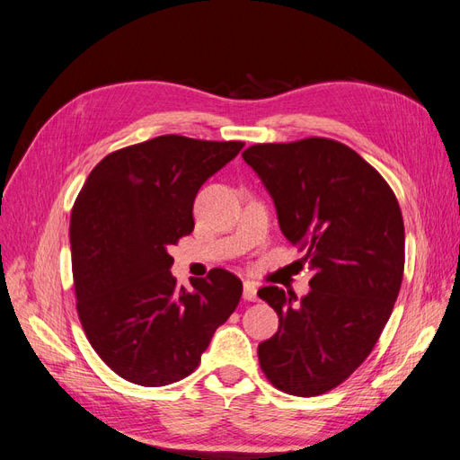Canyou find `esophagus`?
<instances>
[{
  "label": "esophagus",
  "mask_w": 460,
  "mask_h": 460,
  "mask_svg": "<svg viewBox=\"0 0 460 460\" xmlns=\"http://www.w3.org/2000/svg\"><path fill=\"white\" fill-rule=\"evenodd\" d=\"M256 293H258V286L254 284V281H251V279H246L244 284H243V297L246 299V301H256Z\"/></svg>",
  "instance_id": "esophagus-1"
}]
</instances>
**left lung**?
<instances>
[{"mask_svg": "<svg viewBox=\"0 0 460 460\" xmlns=\"http://www.w3.org/2000/svg\"><path fill=\"white\" fill-rule=\"evenodd\" d=\"M243 159L272 196L286 239L309 264V293L258 289L279 316L258 359L279 391L314 396L369 356L404 274V221L383 176L334 139L258 144Z\"/></svg>", "mask_w": 460, "mask_h": 460, "instance_id": "left-lung-1", "label": "left lung"}]
</instances>
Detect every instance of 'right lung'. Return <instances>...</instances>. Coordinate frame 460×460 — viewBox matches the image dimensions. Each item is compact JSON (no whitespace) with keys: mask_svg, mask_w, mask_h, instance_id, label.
<instances>
[{"mask_svg":"<svg viewBox=\"0 0 460 460\" xmlns=\"http://www.w3.org/2000/svg\"><path fill=\"white\" fill-rule=\"evenodd\" d=\"M243 141L159 136L104 157L69 219L79 321L122 379L164 386L199 363L237 309L243 284L223 268L176 286L169 246L194 229L199 188L239 155Z\"/></svg>","mask_w":460,"mask_h":460,"instance_id":"obj_1","label":"right lung"}]
</instances>
